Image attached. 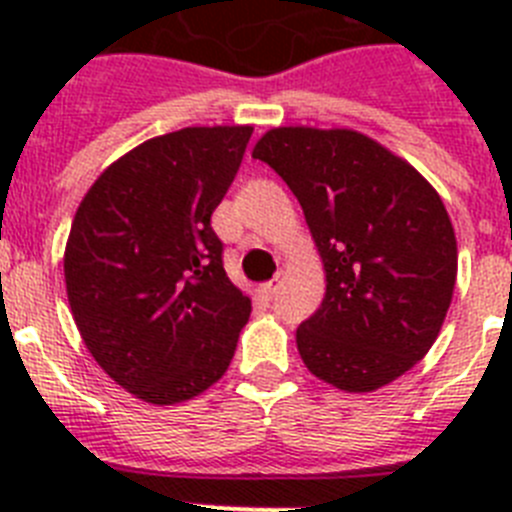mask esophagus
<instances>
[{
    "label": "esophagus",
    "instance_id": "34e87169",
    "mask_svg": "<svg viewBox=\"0 0 512 512\" xmlns=\"http://www.w3.org/2000/svg\"><path fill=\"white\" fill-rule=\"evenodd\" d=\"M279 284H282V274H277V277L271 279V282L261 284V287H259V292H261V295H264V297H266V300H271V297L277 295V289H279Z\"/></svg>",
    "mask_w": 512,
    "mask_h": 512
}]
</instances>
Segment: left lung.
I'll return each mask as SVG.
<instances>
[{
    "mask_svg": "<svg viewBox=\"0 0 512 512\" xmlns=\"http://www.w3.org/2000/svg\"><path fill=\"white\" fill-rule=\"evenodd\" d=\"M253 158L282 176L325 266V297L297 328L312 374L372 392L436 341L456 284V235L436 189L356 130L274 128Z\"/></svg>",
    "mask_w": 512,
    "mask_h": 512,
    "instance_id": "8db88e82",
    "label": "left lung"
}]
</instances>
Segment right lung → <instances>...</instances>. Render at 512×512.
<instances>
[{"label": "right lung", "mask_w": 512, "mask_h": 512, "mask_svg": "<svg viewBox=\"0 0 512 512\" xmlns=\"http://www.w3.org/2000/svg\"><path fill=\"white\" fill-rule=\"evenodd\" d=\"M251 125L184 128L99 174L71 223L63 274L76 328L104 372L153 405L223 377L251 300L223 269L210 225Z\"/></svg>", "instance_id": "add662e5"}]
</instances>
